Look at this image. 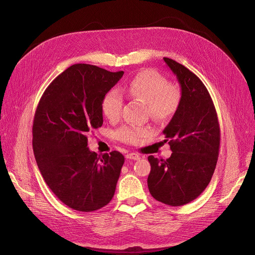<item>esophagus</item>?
Masks as SVG:
<instances>
[{
	"label": "esophagus",
	"instance_id": "34e87169",
	"mask_svg": "<svg viewBox=\"0 0 255 255\" xmlns=\"http://www.w3.org/2000/svg\"><path fill=\"white\" fill-rule=\"evenodd\" d=\"M126 158L132 159V160H138V159H140V155L137 154V153H135V152H132V153L126 154Z\"/></svg>",
	"mask_w": 255,
	"mask_h": 255
}]
</instances>
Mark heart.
Instances as JSON below:
<instances>
[{
    "label": "heart",
    "instance_id": "heart-1",
    "mask_svg": "<svg viewBox=\"0 0 255 255\" xmlns=\"http://www.w3.org/2000/svg\"><path fill=\"white\" fill-rule=\"evenodd\" d=\"M128 96L146 103L150 116L158 122H166L177 111L181 100L178 87L168 84L165 77L154 69H144L123 88ZM123 97L113 89L109 91L102 102V110L109 120H117L122 111ZM150 134L147 128L127 125L118 129L116 135L122 142L138 144Z\"/></svg>",
    "mask_w": 255,
    "mask_h": 255
}]
</instances>
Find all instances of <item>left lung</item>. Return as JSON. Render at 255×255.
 I'll return each mask as SVG.
<instances>
[{
	"label": "left lung",
	"mask_w": 255,
	"mask_h": 255,
	"mask_svg": "<svg viewBox=\"0 0 255 255\" xmlns=\"http://www.w3.org/2000/svg\"><path fill=\"white\" fill-rule=\"evenodd\" d=\"M179 84L181 100L164 128L171 156H148L147 185L151 196L165 205L181 206L197 199L214 173L220 148V127L212 98L202 81L183 64L163 57Z\"/></svg>",
	"instance_id": "left-lung-1"
}]
</instances>
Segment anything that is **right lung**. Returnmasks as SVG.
Segmentation results:
<instances>
[{
    "label": "right lung",
    "instance_id": "add662e5",
    "mask_svg": "<svg viewBox=\"0 0 255 255\" xmlns=\"http://www.w3.org/2000/svg\"><path fill=\"white\" fill-rule=\"evenodd\" d=\"M123 75L74 64L52 81L36 109V162L46 185L70 209L96 211L114 197L124 156L119 151L102 156L91 151L87 135L103 125V99Z\"/></svg>",
    "mask_w": 255,
    "mask_h": 255
}]
</instances>
